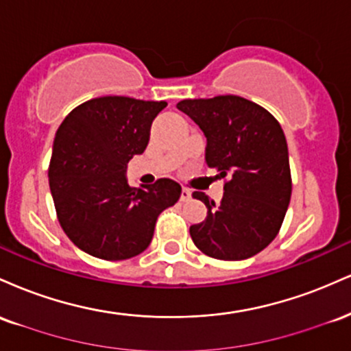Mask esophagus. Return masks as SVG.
I'll return each instance as SVG.
<instances>
[{
	"label": "esophagus",
	"mask_w": 351,
	"mask_h": 351,
	"mask_svg": "<svg viewBox=\"0 0 351 351\" xmlns=\"http://www.w3.org/2000/svg\"><path fill=\"white\" fill-rule=\"evenodd\" d=\"M189 198H191V191H189V189H186V188L181 189V196H180V199H181V201H188Z\"/></svg>",
	"instance_id": "34e87169"
}]
</instances>
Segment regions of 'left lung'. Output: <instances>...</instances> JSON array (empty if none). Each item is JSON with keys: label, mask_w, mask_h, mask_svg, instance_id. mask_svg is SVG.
<instances>
[{"label": "left lung", "mask_w": 351, "mask_h": 351, "mask_svg": "<svg viewBox=\"0 0 351 351\" xmlns=\"http://www.w3.org/2000/svg\"><path fill=\"white\" fill-rule=\"evenodd\" d=\"M206 136L204 160L226 178L219 203L201 191L206 219L189 228L193 243L206 256L243 261L272 243L292 195L287 140L279 122L239 95L178 102Z\"/></svg>", "instance_id": "1"}]
</instances>
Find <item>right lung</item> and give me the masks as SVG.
Returning <instances> with one entry per match:
<instances>
[{
    "label": "right lung",
    "instance_id": "add662e5",
    "mask_svg": "<svg viewBox=\"0 0 351 351\" xmlns=\"http://www.w3.org/2000/svg\"><path fill=\"white\" fill-rule=\"evenodd\" d=\"M165 107V100L107 95L80 104L60 123L49 188L60 226L80 251L106 261L138 256L160 213L180 199L176 181L134 188L127 178V163L145 152Z\"/></svg>",
    "mask_w": 351,
    "mask_h": 351
}]
</instances>
